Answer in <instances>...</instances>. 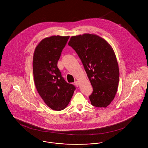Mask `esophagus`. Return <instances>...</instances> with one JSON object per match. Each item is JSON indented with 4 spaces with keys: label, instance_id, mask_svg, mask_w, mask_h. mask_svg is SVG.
Listing matches in <instances>:
<instances>
[{
    "label": "esophagus",
    "instance_id": "34e87169",
    "mask_svg": "<svg viewBox=\"0 0 148 148\" xmlns=\"http://www.w3.org/2000/svg\"><path fill=\"white\" fill-rule=\"evenodd\" d=\"M79 84V83L78 81H75V82H74V85H75L76 86H78Z\"/></svg>",
    "mask_w": 148,
    "mask_h": 148
}]
</instances>
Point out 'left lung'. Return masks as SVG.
Here are the masks:
<instances>
[{"label": "left lung", "mask_w": 148, "mask_h": 148, "mask_svg": "<svg viewBox=\"0 0 148 148\" xmlns=\"http://www.w3.org/2000/svg\"><path fill=\"white\" fill-rule=\"evenodd\" d=\"M68 45L82 60L93 92L89 96L92 106L106 108L114 98L118 88L119 70L111 45L95 34L71 37Z\"/></svg>", "instance_id": "1"}]
</instances>
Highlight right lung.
<instances>
[{
  "label": "right lung",
  "mask_w": 148,
  "mask_h": 148,
  "mask_svg": "<svg viewBox=\"0 0 148 148\" xmlns=\"http://www.w3.org/2000/svg\"><path fill=\"white\" fill-rule=\"evenodd\" d=\"M69 36L54 35L43 39L35 48L33 72L35 86L45 103L53 110L64 109L75 87L62 77L58 62Z\"/></svg>",
  "instance_id": "add662e5"
}]
</instances>
